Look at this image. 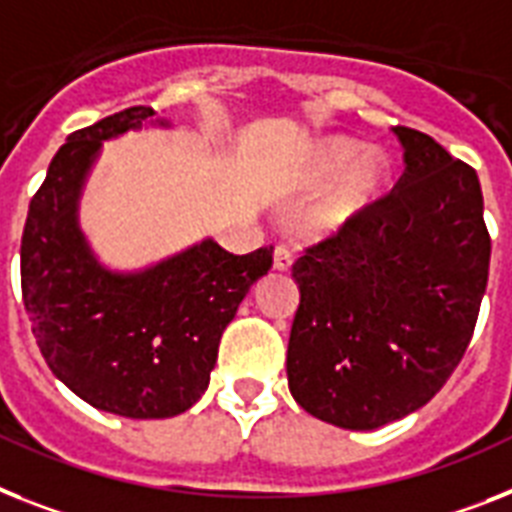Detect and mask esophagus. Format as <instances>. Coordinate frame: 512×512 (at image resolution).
I'll list each match as a JSON object with an SVG mask.
<instances>
[{
	"instance_id": "esophagus-1",
	"label": "esophagus",
	"mask_w": 512,
	"mask_h": 512,
	"mask_svg": "<svg viewBox=\"0 0 512 512\" xmlns=\"http://www.w3.org/2000/svg\"><path fill=\"white\" fill-rule=\"evenodd\" d=\"M293 261H295V256H293V251H290V248H287V246L274 248V269L287 272V269L293 266Z\"/></svg>"
}]
</instances>
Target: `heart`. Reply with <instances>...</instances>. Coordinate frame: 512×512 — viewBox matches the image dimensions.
Returning <instances> with one entry per match:
<instances>
[{
    "label": "heart",
    "mask_w": 512,
    "mask_h": 512,
    "mask_svg": "<svg viewBox=\"0 0 512 512\" xmlns=\"http://www.w3.org/2000/svg\"><path fill=\"white\" fill-rule=\"evenodd\" d=\"M390 177V164L379 151H361L348 138H329L319 143L308 170V185L324 190L314 209L316 230L332 232L361 217L377 204Z\"/></svg>",
    "instance_id": "b5f03b06"
}]
</instances>
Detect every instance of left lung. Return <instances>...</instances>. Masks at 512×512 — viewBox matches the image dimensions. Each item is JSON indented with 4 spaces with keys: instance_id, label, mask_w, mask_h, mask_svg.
Returning <instances> with one entry per match:
<instances>
[{
    "instance_id": "obj_1",
    "label": "left lung",
    "mask_w": 512,
    "mask_h": 512,
    "mask_svg": "<svg viewBox=\"0 0 512 512\" xmlns=\"http://www.w3.org/2000/svg\"><path fill=\"white\" fill-rule=\"evenodd\" d=\"M403 143L398 185L308 246L287 345L295 403L342 429H379L437 395L466 353L492 240L479 175L434 138Z\"/></svg>"
}]
</instances>
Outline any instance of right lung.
<instances>
[{
  "label": "right lung",
  "instance_id": "add662e5",
  "mask_svg": "<svg viewBox=\"0 0 512 512\" xmlns=\"http://www.w3.org/2000/svg\"><path fill=\"white\" fill-rule=\"evenodd\" d=\"M151 107L109 114L75 130L54 154L28 206L20 285L41 356L54 377L99 411L170 418L209 387L219 337L272 248L235 256L214 240L138 274H114L78 230V196L101 141L141 128Z\"/></svg>",
  "mask_w": 512,
  "mask_h": 512
}]
</instances>
